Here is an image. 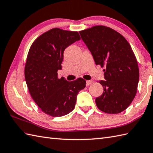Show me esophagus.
Wrapping results in <instances>:
<instances>
[{
	"mask_svg": "<svg viewBox=\"0 0 153 153\" xmlns=\"http://www.w3.org/2000/svg\"><path fill=\"white\" fill-rule=\"evenodd\" d=\"M92 82H93V81H91V80H87L86 81V86L91 85V84H92Z\"/></svg>",
	"mask_w": 153,
	"mask_h": 153,
	"instance_id": "34e87169",
	"label": "esophagus"
}]
</instances>
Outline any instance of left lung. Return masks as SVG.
<instances>
[{"mask_svg": "<svg viewBox=\"0 0 153 153\" xmlns=\"http://www.w3.org/2000/svg\"><path fill=\"white\" fill-rule=\"evenodd\" d=\"M79 33L96 65L105 67V80L100 81L103 93L96 98L97 107L108 114L121 113L134 99L140 76L137 61L131 46L121 34L103 25Z\"/></svg>", "mask_w": 153, "mask_h": 153, "instance_id": "obj_1", "label": "left lung"}]
</instances>
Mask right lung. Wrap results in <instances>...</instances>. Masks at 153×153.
<instances>
[{"mask_svg":"<svg viewBox=\"0 0 153 153\" xmlns=\"http://www.w3.org/2000/svg\"><path fill=\"white\" fill-rule=\"evenodd\" d=\"M77 31L50 29L39 36L30 46L25 65V79L30 96L44 113L53 117L69 114L75 107L76 96L86 82L79 78L68 82L58 79L63 52L79 40Z\"/></svg>","mask_w":153,"mask_h":153,"instance_id":"right-lung-1","label":"right lung"}]
</instances>
